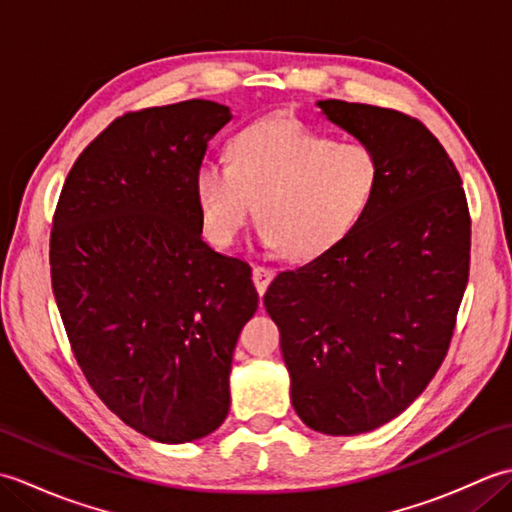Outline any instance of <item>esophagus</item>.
Masks as SVG:
<instances>
[{
    "mask_svg": "<svg viewBox=\"0 0 512 512\" xmlns=\"http://www.w3.org/2000/svg\"><path fill=\"white\" fill-rule=\"evenodd\" d=\"M270 279H273V270L266 268V266H253V281H255V288L259 295H264Z\"/></svg>",
    "mask_w": 512,
    "mask_h": 512,
    "instance_id": "34e87169",
    "label": "esophagus"
}]
</instances>
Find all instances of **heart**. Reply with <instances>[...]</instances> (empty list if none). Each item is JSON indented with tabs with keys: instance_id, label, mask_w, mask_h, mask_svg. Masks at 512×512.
Masks as SVG:
<instances>
[{
	"instance_id": "heart-1",
	"label": "heart",
	"mask_w": 512,
	"mask_h": 512,
	"mask_svg": "<svg viewBox=\"0 0 512 512\" xmlns=\"http://www.w3.org/2000/svg\"><path fill=\"white\" fill-rule=\"evenodd\" d=\"M376 184L372 149L332 143L292 118H266L231 140L228 162H202L195 198L213 244L231 246L255 202L264 246L303 262L350 231Z\"/></svg>"
}]
</instances>
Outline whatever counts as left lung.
Segmentation results:
<instances>
[{"instance_id":"1","label":"left lung","mask_w":512,"mask_h":512,"mask_svg":"<svg viewBox=\"0 0 512 512\" xmlns=\"http://www.w3.org/2000/svg\"><path fill=\"white\" fill-rule=\"evenodd\" d=\"M317 107L372 149L378 184L339 242L270 281L264 306L297 416L325 436H358L400 416L442 365L469 281L471 220L458 169L416 118L336 99Z\"/></svg>"}]
</instances>
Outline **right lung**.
Returning <instances> with one entry per match:
<instances>
[{"mask_svg": "<svg viewBox=\"0 0 512 512\" xmlns=\"http://www.w3.org/2000/svg\"><path fill=\"white\" fill-rule=\"evenodd\" d=\"M226 105L125 114L63 184L50 235L54 299L92 389L162 444L206 438L231 409L237 336L259 306L242 259L202 239L195 198Z\"/></svg>", "mask_w": 512, "mask_h": 512, "instance_id": "add662e5", "label": "right lung"}]
</instances>
